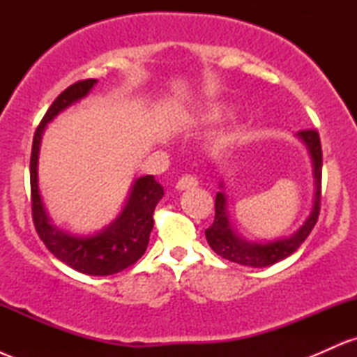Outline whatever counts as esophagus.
Here are the masks:
<instances>
[{
  "label": "esophagus",
  "mask_w": 357,
  "mask_h": 357,
  "mask_svg": "<svg viewBox=\"0 0 357 357\" xmlns=\"http://www.w3.org/2000/svg\"><path fill=\"white\" fill-rule=\"evenodd\" d=\"M195 186H198V178L192 174H184L178 179V183H176V188H178V190H188V188Z\"/></svg>",
  "instance_id": "esophagus-1"
}]
</instances>
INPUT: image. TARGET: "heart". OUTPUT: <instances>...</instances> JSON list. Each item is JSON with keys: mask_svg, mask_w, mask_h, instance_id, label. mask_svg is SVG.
<instances>
[{"mask_svg": "<svg viewBox=\"0 0 357 357\" xmlns=\"http://www.w3.org/2000/svg\"><path fill=\"white\" fill-rule=\"evenodd\" d=\"M225 146H227V139H218V141L215 142V147H216V149H223Z\"/></svg>", "mask_w": 357, "mask_h": 357, "instance_id": "1", "label": "heart"}]
</instances>
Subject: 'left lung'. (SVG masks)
Masks as SVG:
<instances>
[{
    "label": "left lung",
    "mask_w": 357,
    "mask_h": 357,
    "mask_svg": "<svg viewBox=\"0 0 357 357\" xmlns=\"http://www.w3.org/2000/svg\"><path fill=\"white\" fill-rule=\"evenodd\" d=\"M302 141L309 147L310 155L314 162V176H315V199L314 208L310 216L307 218L304 227L298 230L296 235L290 238L268 241V243H247L240 240L231 230L227 216V199L223 192H216L215 199V221L204 235H206L208 243L216 255L225 260H230L233 264L245 265V267H268V265L277 264L284 258L292 255L296 250L304 243L319 220V211H321V190H322V147L321 137L315 129H305L298 132Z\"/></svg>",
    "instance_id": "8db88e82"
}]
</instances>
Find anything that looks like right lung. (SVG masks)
<instances>
[{
  "mask_svg": "<svg viewBox=\"0 0 357 357\" xmlns=\"http://www.w3.org/2000/svg\"><path fill=\"white\" fill-rule=\"evenodd\" d=\"M96 79L79 80L67 87L53 100L42 122L35 130L30 158V188H31V216L35 230L50 252L65 265L87 275H114L122 272L144 255L149 243L151 230L154 227V208L165 195L162 186L154 176H144L134 183L129 202L124 211L110 227L93 236H72L56 230L43 210L36 179V161L42 132L56 114L67 109L73 102L89 93L96 85Z\"/></svg>",
  "mask_w": 357,
  "mask_h": 357,
  "instance_id": "1",
  "label": "right lung"
}]
</instances>
